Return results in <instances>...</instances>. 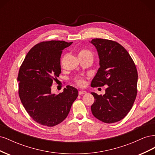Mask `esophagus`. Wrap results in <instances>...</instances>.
<instances>
[{"instance_id":"34e87169","label":"esophagus","mask_w":155,"mask_h":155,"mask_svg":"<svg viewBox=\"0 0 155 155\" xmlns=\"http://www.w3.org/2000/svg\"><path fill=\"white\" fill-rule=\"evenodd\" d=\"M87 92L85 91H79V95H82V94H86Z\"/></svg>"}]
</instances>
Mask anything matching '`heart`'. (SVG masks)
Here are the masks:
<instances>
[{
  "label": "heart",
  "instance_id": "1",
  "mask_svg": "<svg viewBox=\"0 0 155 155\" xmlns=\"http://www.w3.org/2000/svg\"><path fill=\"white\" fill-rule=\"evenodd\" d=\"M81 57H91L92 58V54L91 53V51H90L89 50H79V51L78 52V58H81ZM76 83L79 86L83 87L85 85V81L83 79L81 78H78L76 79Z\"/></svg>",
  "mask_w": 155,
  "mask_h": 155
}]
</instances>
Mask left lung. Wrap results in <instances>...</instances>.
<instances>
[{
  "instance_id": "left-lung-1",
  "label": "left lung",
  "mask_w": 155,
  "mask_h": 155,
  "mask_svg": "<svg viewBox=\"0 0 155 155\" xmlns=\"http://www.w3.org/2000/svg\"><path fill=\"white\" fill-rule=\"evenodd\" d=\"M90 43L96 47L100 59L91 86L108 85L104 95L91 92L94 97L92 113L104 123L117 122L128 114L137 97V68L127 51L116 42L94 39Z\"/></svg>"
}]
</instances>
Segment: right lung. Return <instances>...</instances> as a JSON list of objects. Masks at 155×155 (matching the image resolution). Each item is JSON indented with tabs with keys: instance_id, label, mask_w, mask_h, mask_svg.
<instances>
[{
	"instance_id": "add662e5",
	"label": "right lung",
	"mask_w": 155,
	"mask_h": 155,
	"mask_svg": "<svg viewBox=\"0 0 155 155\" xmlns=\"http://www.w3.org/2000/svg\"><path fill=\"white\" fill-rule=\"evenodd\" d=\"M72 44L63 41H45L27 54L18 72V94L25 110L38 124L53 127L67 118L78 96L76 88L68 85L56 95L51 91L53 80L61 74L63 50Z\"/></svg>"
}]
</instances>
